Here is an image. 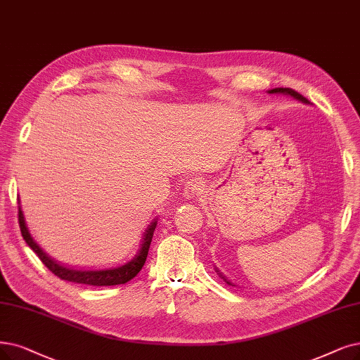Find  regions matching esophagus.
<instances>
[{"label":"esophagus","instance_id":"34e87169","mask_svg":"<svg viewBox=\"0 0 360 360\" xmlns=\"http://www.w3.org/2000/svg\"><path fill=\"white\" fill-rule=\"evenodd\" d=\"M204 193V183L199 177H189L184 183L183 195L186 199H193Z\"/></svg>","mask_w":360,"mask_h":360}]
</instances>
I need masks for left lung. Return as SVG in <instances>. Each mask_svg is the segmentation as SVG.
I'll list each match as a JSON object with an SVG mask.
<instances>
[{
    "mask_svg": "<svg viewBox=\"0 0 360 360\" xmlns=\"http://www.w3.org/2000/svg\"><path fill=\"white\" fill-rule=\"evenodd\" d=\"M269 93L270 94H288V96H291V97H294V98H297V100H300V102H303V103H309V100L306 98V97H303V96H301L300 93H297L295 90H292V89H273V90H269ZM215 271H217L219 273V270H215ZM219 275L224 279V282L226 283H229V285H232V282H229L223 275H221V273H219Z\"/></svg>",
    "mask_w": 360,
    "mask_h": 360,
    "instance_id": "1",
    "label": "left lung"
}]
</instances>
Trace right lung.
<instances>
[{
  "instance_id": "1",
  "label": "right lung",
  "mask_w": 360,
  "mask_h": 360,
  "mask_svg": "<svg viewBox=\"0 0 360 360\" xmlns=\"http://www.w3.org/2000/svg\"><path fill=\"white\" fill-rule=\"evenodd\" d=\"M156 219L148 226L141 238L140 248L137 254L131 258L130 262H127L122 266L117 267H109V269H74V267H68L60 263H57L53 260L49 254L41 250V247L34 240L31 236L30 230L26 227L25 217L22 208L19 207V226H20V232L25 239V242L32 248V251L39 257V260L42 264H46V267L54 273L57 278H60L68 282H75V283H85V285H93V286H110V285H121L127 283L128 281H131L134 276H137V273L141 270V267L145 266L146 257L149 252V247L152 242V236L156 229Z\"/></svg>"
}]
</instances>
